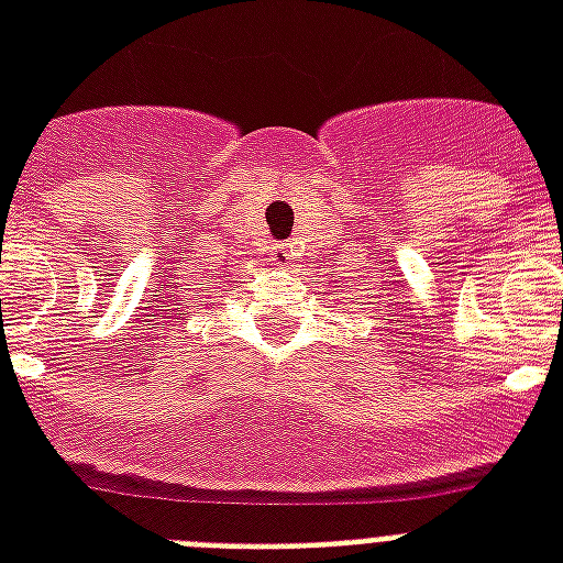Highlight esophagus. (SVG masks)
Here are the masks:
<instances>
[{
    "label": "esophagus",
    "mask_w": 563,
    "mask_h": 563,
    "mask_svg": "<svg viewBox=\"0 0 563 563\" xmlns=\"http://www.w3.org/2000/svg\"><path fill=\"white\" fill-rule=\"evenodd\" d=\"M272 263L274 265H289L291 263V251L286 245H274L272 247Z\"/></svg>",
    "instance_id": "1"
}]
</instances>
